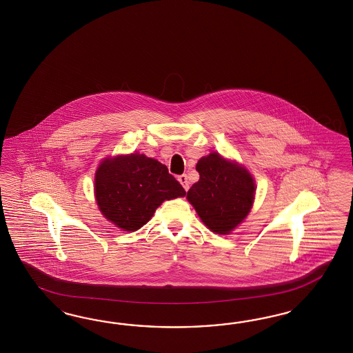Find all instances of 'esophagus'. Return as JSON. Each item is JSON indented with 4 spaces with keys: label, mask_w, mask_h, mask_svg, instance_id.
I'll return each mask as SVG.
<instances>
[{
    "label": "esophagus",
    "mask_w": 353,
    "mask_h": 353,
    "mask_svg": "<svg viewBox=\"0 0 353 353\" xmlns=\"http://www.w3.org/2000/svg\"><path fill=\"white\" fill-rule=\"evenodd\" d=\"M179 181L181 182V185L183 186V189L188 192V190H189V181H188V176H186V174H181V176H179Z\"/></svg>",
    "instance_id": "esophagus-1"
}]
</instances>
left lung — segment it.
<instances>
[{"instance_id": "obj_1", "label": "left lung", "mask_w": 353, "mask_h": 353, "mask_svg": "<svg viewBox=\"0 0 353 353\" xmlns=\"http://www.w3.org/2000/svg\"><path fill=\"white\" fill-rule=\"evenodd\" d=\"M199 180L188 192L204 224L217 234H228L242 223L254 202L251 174L235 163L212 152L196 163Z\"/></svg>"}]
</instances>
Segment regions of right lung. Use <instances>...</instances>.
<instances>
[{"instance_id": "right-lung-1", "label": "right lung", "mask_w": 353, "mask_h": 353, "mask_svg": "<svg viewBox=\"0 0 353 353\" xmlns=\"http://www.w3.org/2000/svg\"><path fill=\"white\" fill-rule=\"evenodd\" d=\"M94 190L101 212L125 232L142 228L165 199L186 194L164 164L143 154L106 159L97 170Z\"/></svg>"}]
</instances>
